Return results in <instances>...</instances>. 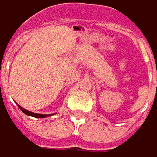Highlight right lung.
I'll use <instances>...</instances> for the list:
<instances>
[{"instance_id": "add662e5", "label": "right lung", "mask_w": 157, "mask_h": 157, "mask_svg": "<svg viewBox=\"0 0 157 157\" xmlns=\"http://www.w3.org/2000/svg\"><path fill=\"white\" fill-rule=\"evenodd\" d=\"M17 105H18V104H17ZM18 107L20 108V110H21L25 114H26V115H28V116H32V117L46 118V117L51 116V115H54V114H40V113H33V112H30V111H27V110L24 109V108H23V107H21L20 105H18Z\"/></svg>"}]
</instances>
